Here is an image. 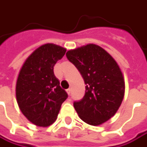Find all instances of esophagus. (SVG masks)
<instances>
[{"label": "esophagus", "instance_id": "34e87169", "mask_svg": "<svg viewBox=\"0 0 147 147\" xmlns=\"http://www.w3.org/2000/svg\"><path fill=\"white\" fill-rule=\"evenodd\" d=\"M71 90L70 88L66 90V92H67V94H68V95H71Z\"/></svg>", "mask_w": 147, "mask_h": 147}]
</instances>
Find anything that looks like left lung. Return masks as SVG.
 Here are the masks:
<instances>
[{"mask_svg": "<svg viewBox=\"0 0 147 147\" xmlns=\"http://www.w3.org/2000/svg\"><path fill=\"white\" fill-rule=\"evenodd\" d=\"M66 57L86 84L85 96L73 103L77 114L89 125L106 122L116 114L125 94V81L117 61L94 44L68 51Z\"/></svg>", "mask_w": 147, "mask_h": 147, "instance_id": "1", "label": "left lung"}]
</instances>
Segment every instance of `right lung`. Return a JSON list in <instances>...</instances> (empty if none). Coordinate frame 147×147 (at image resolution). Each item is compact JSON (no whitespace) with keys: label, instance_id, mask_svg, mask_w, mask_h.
I'll list each match as a JSON object with an SVG mask.
<instances>
[{"label":"right lung","instance_id":"1","mask_svg":"<svg viewBox=\"0 0 147 147\" xmlns=\"http://www.w3.org/2000/svg\"><path fill=\"white\" fill-rule=\"evenodd\" d=\"M65 51L55 44H45L30 54L19 72L16 100L23 115L36 125L47 127L53 124L68 97L53 71Z\"/></svg>","mask_w":147,"mask_h":147}]
</instances>
